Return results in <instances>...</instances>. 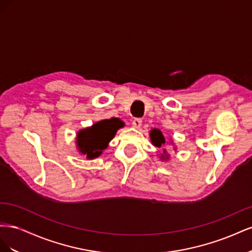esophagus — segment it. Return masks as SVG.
Segmentation results:
<instances>
[{"label":"esophagus","instance_id":"1","mask_svg":"<svg viewBox=\"0 0 252 252\" xmlns=\"http://www.w3.org/2000/svg\"><path fill=\"white\" fill-rule=\"evenodd\" d=\"M132 126L134 128H140L142 126V120L139 118H135L132 120Z\"/></svg>","mask_w":252,"mask_h":252}]
</instances>
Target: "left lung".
<instances>
[{
    "label": "left lung",
    "mask_w": 252,
    "mask_h": 252,
    "mask_svg": "<svg viewBox=\"0 0 252 252\" xmlns=\"http://www.w3.org/2000/svg\"><path fill=\"white\" fill-rule=\"evenodd\" d=\"M150 136H151V141L154 143V145H156L157 147H161L162 144L165 143V139L162 134V132L158 130V129H152L150 132ZM166 152V151H164ZM164 158V156H163Z\"/></svg>",
    "instance_id": "1"
}]
</instances>
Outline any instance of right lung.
Wrapping results in <instances>:
<instances>
[{
    "label": "right lung",
    "instance_id": "1",
    "mask_svg": "<svg viewBox=\"0 0 252 252\" xmlns=\"http://www.w3.org/2000/svg\"><path fill=\"white\" fill-rule=\"evenodd\" d=\"M123 126L119 119H110L98 122L89 128L83 129L78 133V146L83 155L88 158H97L104 149L107 148L108 143Z\"/></svg>",
    "mask_w": 252,
    "mask_h": 252
}]
</instances>
